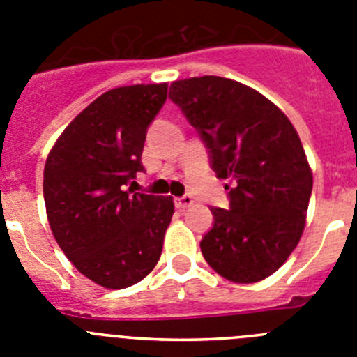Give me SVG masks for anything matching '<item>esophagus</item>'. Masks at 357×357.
I'll return each instance as SVG.
<instances>
[{"label": "esophagus", "instance_id": "34e87169", "mask_svg": "<svg viewBox=\"0 0 357 357\" xmlns=\"http://www.w3.org/2000/svg\"><path fill=\"white\" fill-rule=\"evenodd\" d=\"M193 204V198L189 197V195H184V197L181 198H175V206L178 207V209H185V207H189Z\"/></svg>", "mask_w": 357, "mask_h": 357}]
</instances>
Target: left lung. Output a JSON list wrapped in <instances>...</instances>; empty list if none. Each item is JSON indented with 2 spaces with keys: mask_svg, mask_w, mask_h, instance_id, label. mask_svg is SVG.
<instances>
[{
  "mask_svg": "<svg viewBox=\"0 0 357 357\" xmlns=\"http://www.w3.org/2000/svg\"><path fill=\"white\" fill-rule=\"evenodd\" d=\"M169 98L200 134L218 178L232 184L229 209H211L202 254L232 282L266 279L301 241L313 189L295 127L268 98L229 78L176 80Z\"/></svg>",
  "mask_w": 357,
  "mask_h": 357,
  "instance_id": "obj_1",
  "label": "left lung"
}]
</instances>
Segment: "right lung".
Returning a JSON list of instances; mask_svg holds the SVG:
<instances>
[{
	"instance_id": "add662e5",
	"label": "right lung",
	"mask_w": 357,
	"mask_h": 357,
	"mask_svg": "<svg viewBox=\"0 0 357 357\" xmlns=\"http://www.w3.org/2000/svg\"><path fill=\"white\" fill-rule=\"evenodd\" d=\"M168 84L116 87L69 123L44 166V204L59 247L96 284L123 289L155 268L173 198L125 189L143 172L150 123Z\"/></svg>"
}]
</instances>
